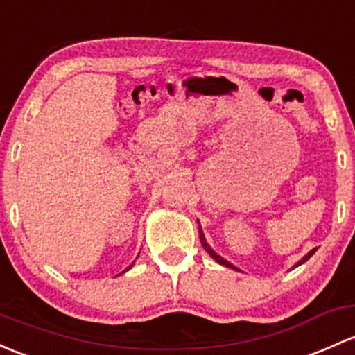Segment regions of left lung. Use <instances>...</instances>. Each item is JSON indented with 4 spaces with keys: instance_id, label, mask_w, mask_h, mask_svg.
<instances>
[{
    "instance_id": "left-lung-1",
    "label": "left lung",
    "mask_w": 355,
    "mask_h": 355,
    "mask_svg": "<svg viewBox=\"0 0 355 355\" xmlns=\"http://www.w3.org/2000/svg\"><path fill=\"white\" fill-rule=\"evenodd\" d=\"M199 236H200V243H202V246H204V250H206V252L209 253V255H211V257H212V259H214V260H216V262H218V263H219V266H225V267H227V268H233V270H238V272H240V268H238V267H234V266H233V263H230V262H227V260H226V259H223V257H221V255H218V253H216V252H214V250H212V248H211V246H209V243H207V240H206V236H204V231H202V230H200V226H199ZM315 252H316V248H313V250H311V252H308V253H306V255L303 257V259H301V260H300V262H297V263H296V266H294L293 268L300 267V266H301V263H304V262H306V260H309V257H311V255H313V253H315Z\"/></svg>"
}]
</instances>
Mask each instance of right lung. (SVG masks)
<instances>
[{"label":"right lung","mask_w":355,"mask_h":355,"mask_svg":"<svg viewBox=\"0 0 355 355\" xmlns=\"http://www.w3.org/2000/svg\"><path fill=\"white\" fill-rule=\"evenodd\" d=\"M132 266H134V263H132ZM132 266H129L128 268H125V270H129V268H130V267H132ZM125 270H124V272H125Z\"/></svg>","instance_id":"right-lung-1"}]
</instances>
